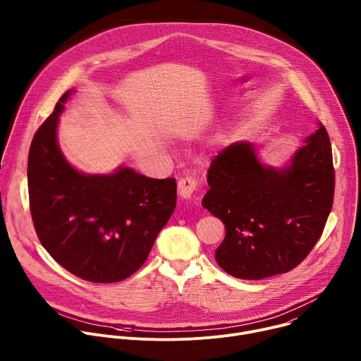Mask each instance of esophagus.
<instances>
[{
	"mask_svg": "<svg viewBox=\"0 0 361 361\" xmlns=\"http://www.w3.org/2000/svg\"><path fill=\"white\" fill-rule=\"evenodd\" d=\"M198 180L195 177H191V176H187V177H183L178 180V194L180 197L183 198H190L198 188Z\"/></svg>",
	"mask_w": 361,
	"mask_h": 361,
	"instance_id": "34e87169",
	"label": "esophagus"
}]
</instances>
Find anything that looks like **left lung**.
I'll list each match as a JSON object with an SVG mask.
<instances>
[{
  "label": "left lung",
  "mask_w": 361,
  "mask_h": 361,
  "mask_svg": "<svg viewBox=\"0 0 361 361\" xmlns=\"http://www.w3.org/2000/svg\"><path fill=\"white\" fill-rule=\"evenodd\" d=\"M334 166L324 126L305 140L290 167L263 166L254 147L234 142L213 159L202 207L226 237L217 264L230 276L260 280L295 269L320 240L334 200Z\"/></svg>",
  "instance_id": "1"
}]
</instances>
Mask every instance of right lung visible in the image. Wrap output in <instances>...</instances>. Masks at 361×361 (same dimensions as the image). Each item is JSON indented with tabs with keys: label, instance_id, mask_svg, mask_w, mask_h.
Masks as SVG:
<instances>
[{
	"label": "right lung",
	"instance_id": "1",
	"mask_svg": "<svg viewBox=\"0 0 361 361\" xmlns=\"http://www.w3.org/2000/svg\"><path fill=\"white\" fill-rule=\"evenodd\" d=\"M67 91L34 134L28 152L30 212L49 255L71 274L117 283L134 274L177 202L176 178H149L130 169L85 176L63 157L59 116Z\"/></svg>",
	"mask_w": 361,
	"mask_h": 361
}]
</instances>
